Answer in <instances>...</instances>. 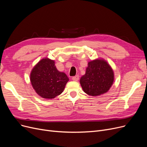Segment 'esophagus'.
Wrapping results in <instances>:
<instances>
[{
    "mask_svg": "<svg viewBox=\"0 0 147 147\" xmlns=\"http://www.w3.org/2000/svg\"><path fill=\"white\" fill-rule=\"evenodd\" d=\"M72 80L73 81H78L79 80V76L78 75H77V76H75L73 77Z\"/></svg>",
    "mask_w": 147,
    "mask_h": 147,
    "instance_id": "34e87169",
    "label": "esophagus"
}]
</instances>
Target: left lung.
Returning <instances> with one entry per match:
<instances>
[{"mask_svg": "<svg viewBox=\"0 0 147 147\" xmlns=\"http://www.w3.org/2000/svg\"><path fill=\"white\" fill-rule=\"evenodd\" d=\"M114 81V72L107 62L95 59L88 63L86 73L80 78L83 91L89 95L98 96L110 89Z\"/></svg>", "mask_w": 147, "mask_h": 147, "instance_id": "left-lung-1", "label": "left lung"}]
</instances>
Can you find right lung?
Returning a JSON list of instances; mask_svg holds the SVG:
<instances>
[{"mask_svg":"<svg viewBox=\"0 0 147 147\" xmlns=\"http://www.w3.org/2000/svg\"><path fill=\"white\" fill-rule=\"evenodd\" d=\"M68 80L67 76L59 71L54 61L49 58L38 62L30 74V81L36 92L46 99H52L60 95Z\"/></svg>","mask_w":147,"mask_h":147,"instance_id":"obj_1","label":"right lung"}]
</instances>
